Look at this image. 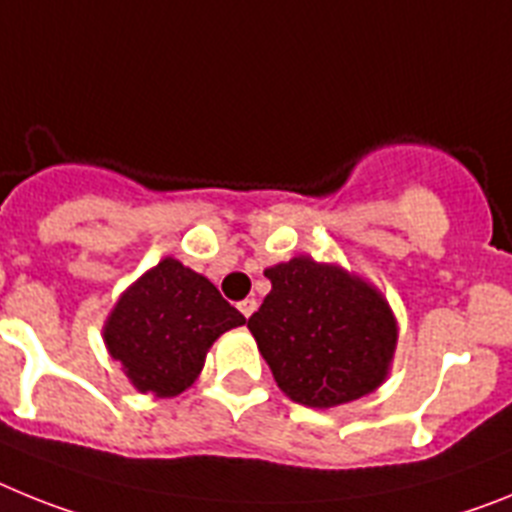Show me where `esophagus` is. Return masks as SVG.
<instances>
[{"label": "esophagus", "mask_w": 512, "mask_h": 512, "mask_svg": "<svg viewBox=\"0 0 512 512\" xmlns=\"http://www.w3.org/2000/svg\"><path fill=\"white\" fill-rule=\"evenodd\" d=\"M255 309H257V301L255 299L239 301V311H242L244 317H252V314H255Z\"/></svg>", "instance_id": "1"}]
</instances>
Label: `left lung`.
<instances>
[{
	"instance_id": "obj_1",
	"label": "left lung",
	"mask_w": 512,
	"mask_h": 512,
	"mask_svg": "<svg viewBox=\"0 0 512 512\" xmlns=\"http://www.w3.org/2000/svg\"><path fill=\"white\" fill-rule=\"evenodd\" d=\"M265 278L273 288L247 327L293 402L327 410L386 379L397 322L379 291L311 257L281 262Z\"/></svg>"
}]
</instances>
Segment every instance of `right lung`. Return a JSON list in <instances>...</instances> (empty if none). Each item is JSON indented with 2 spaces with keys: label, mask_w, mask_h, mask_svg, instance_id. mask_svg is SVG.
Returning a JSON list of instances; mask_svg holds the SVG:
<instances>
[{
  "label": "right lung",
  "mask_w": 512,
  "mask_h": 512,
  "mask_svg": "<svg viewBox=\"0 0 512 512\" xmlns=\"http://www.w3.org/2000/svg\"><path fill=\"white\" fill-rule=\"evenodd\" d=\"M244 324L208 278L162 260L133 283L105 324V342L139 391L175 397L201 373L216 337Z\"/></svg>",
  "instance_id": "add662e5"
}]
</instances>
